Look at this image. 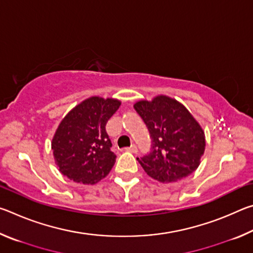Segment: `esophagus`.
Here are the masks:
<instances>
[{
	"instance_id": "obj_1",
	"label": "esophagus",
	"mask_w": 253,
	"mask_h": 253,
	"mask_svg": "<svg viewBox=\"0 0 253 253\" xmlns=\"http://www.w3.org/2000/svg\"><path fill=\"white\" fill-rule=\"evenodd\" d=\"M126 151H127V152H130V153H137V147H136V145H131L130 147H127V148H126Z\"/></svg>"
}]
</instances>
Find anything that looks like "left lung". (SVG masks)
I'll return each mask as SVG.
<instances>
[{
	"instance_id": "1",
	"label": "left lung",
	"mask_w": 253,
	"mask_h": 253,
	"mask_svg": "<svg viewBox=\"0 0 253 253\" xmlns=\"http://www.w3.org/2000/svg\"><path fill=\"white\" fill-rule=\"evenodd\" d=\"M134 108L152 138L151 152L137 158L148 176L172 183L193 173L204 154L205 136L190 111L168 96L140 100Z\"/></svg>"
}]
</instances>
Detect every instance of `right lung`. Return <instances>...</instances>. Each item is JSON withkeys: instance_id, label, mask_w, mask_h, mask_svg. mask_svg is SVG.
<instances>
[{"instance_id": "add662e5", "label": "right lung", "mask_w": 253, "mask_h": 253, "mask_svg": "<svg viewBox=\"0 0 253 253\" xmlns=\"http://www.w3.org/2000/svg\"><path fill=\"white\" fill-rule=\"evenodd\" d=\"M121 101L90 97L67 114L51 143L59 170L71 181L96 184L109 174L116 162L106 124Z\"/></svg>"}]
</instances>
